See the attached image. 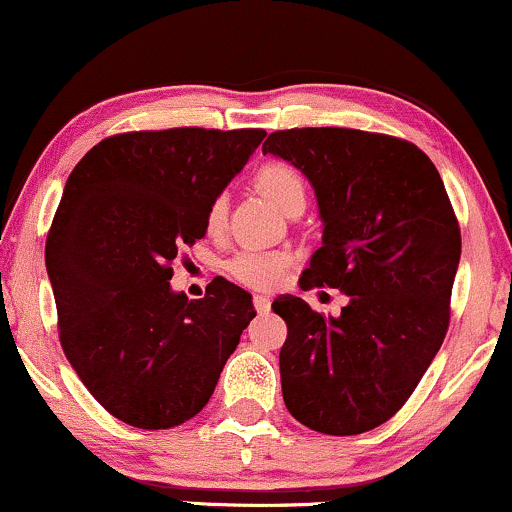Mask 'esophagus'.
Masks as SVG:
<instances>
[{"label": "esophagus", "mask_w": 512, "mask_h": 512, "mask_svg": "<svg viewBox=\"0 0 512 512\" xmlns=\"http://www.w3.org/2000/svg\"><path fill=\"white\" fill-rule=\"evenodd\" d=\"M252 303H255V310L260 315H267L269 310H272V301H269L267 296H255V301H252Z\"/></svg>", "instance_id": "1"}]
</instances>
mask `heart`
<instances>
[{
	"label": "heart",
	"instance_id": "b5f03b06",
	"mask_svg": "<svg viewBox=\"0 0 512 512\" xmlns=\"http://www.w3.org/2000/svg\"><path fill=\"white\" fill-rule=\"evenodd\" d=\"M257 190L262 192L274 207L281 211H291L298 204H305V185L301 173L296 168L289 166L284 161H269L264 166L257 168L255 178ZM226 197L219 195L211 199L207 209V231L209 233H221V228L226 226ZM293 257L291 252L284 250H243L238 255H233L228 260L226 269L233 279L240 284L250 286L257 291H269L274 286H279L284 281L286 272H289Z\"/></svg>",
	"mask_w": 512,
	"mask_h": 512
}]
</instances>
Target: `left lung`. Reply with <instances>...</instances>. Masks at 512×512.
<instances>
[{"label":"left lung","instance_id":"1","mask_svg":"<svg viewBox=\"0 0 512 512\" xmlns=\"http://www.w3.org/2000/svg\"><path fill=\"white\" fill-rule=\"evenodd\" d=\"M313 185L322 248L301 289L349 296L339 317L284 293L272 303L289 334L279 370L286 409L327 436H356L402 409L450 322L460 226L419 146L344 127L281 129L262 144Z\"/></svg>","mask_w":512,"mask_h":512}]
</instances>
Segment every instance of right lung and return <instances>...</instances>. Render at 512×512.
Wrapping results in <instances>:
<instances>
[{
  "label": "right lung",
  "mask_w": 512,
  "mask_h": 512,
  "mask_svg": "<svg viewBox=\"0 0 512 512\" xmlns=\"http://www.w3.org/2000/svg\"><path fill=\"white\" fill-rule=\"evenodd\" d=\"M264 134H115L67 178L45 243L60 342L96 402L129 426L158 431L199 414L257 315L223 276L187 301L170 289V262L204 238L211 199Z\"/></svg>",
  "instance_id": "right-lung-1"
}]
</instances>
